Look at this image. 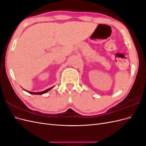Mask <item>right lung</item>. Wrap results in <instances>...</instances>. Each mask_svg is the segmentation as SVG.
Returning a JSON list of instances; mask_svg holds the SVG:
<instances>
[{"label": "right lung", "mask_w": 146, "mask_h": 146, "mask_svg": "<svg viewBox=\"0 0 146 146\" xmlns=\"http://www.w3.org/2000/svg\"><path fill=\"white\" fill-rule=\"evenodd\" d=\"M54 88V86L53 87H51V88H48V89H47V90H46L45 91H41V92H30V91H27L29 93H30V94H36V95H41V94H44V93H46V92H47V91H49L50 89H52V88Z\"/></svg>", "instance_id": "add662e5"}]
</instances>
